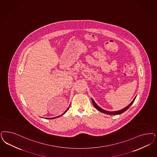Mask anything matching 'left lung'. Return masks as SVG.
Here are the masks:
<instances>
[{"mask_svg": "<svg viewBox=\"0 0 157 157\" xmlns=\"http://www.w3.org/2000/svg\"><path fill=\"white\" fill-rule=\"evenodd\" d=\"M136 98V96L135 98L133 100V101H132L131 103H130L129 104L128 106H126V107H124V108H123V109H121V110L116 111H108L104 110V109H102L101 107H100L98 105V104L95 103V101H94V100H93L92 98H91V99H92V103L93 104V105H94V107L96 108L97 109H98L99 111H100V112H101V113H104V114H108V115H118V114H122V113H124V111H126L128 108H129L132 105V104L134 102Z\"/></svg>", "mask_w": 157, "mask_h": 157, "instance_id": "left-lung-1", "label": "left lung"}]
</instances>
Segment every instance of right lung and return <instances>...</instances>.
<instances>
[{"mask_svg": "<svg viewBox=\"0 0 157 157\" xmlns=\"http://www.w3.org/2000/svg\"><path fill=\"white\" fill-rule=\"evenodd\" d=\"M69 108H70V107H68V108H67V110H66V111H65V112H64V113H63V114H61V115H59V116H58V117H54V118H46V119H54V118H58V117H60V116H62V115H64V114H65V113H66V112H67V111H68V109H69Z\"/></svg>", "mask_w": 157, "mask_h": 157, "instance_id": "obj_1", "label": "right lung"}]
</instances>
